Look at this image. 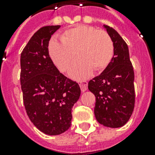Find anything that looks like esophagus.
Returning a JSON list of instances; mask_svg holds the SVG:
<instances>
[{"label": "esophagus", "instance_id": "34e87169", "mask_svg": "<svg viewBox=\"0 0 155 155\" xmlns=\"http://www.w3.org/2000/svg\"><path fill=\"white\" fill-rule=\"evenodd\" d=\"M80 89L83 92H85V91H87V81H81L80 82Z\"/></svg>", "mask_w": 155, "mask_h": 155}]
</instances>
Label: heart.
Segmentation results:
<instances>
[{
  "mask_svg": "<svg viewBox=\"0 0 155 155\" xmlns=\"http://www.w3.org/2000/svg\"><path fill=\"white\" fill-rule=\"evenodd\" d=\"M61 41L51 39L48 51L54 65L67 71L75 59L69 75L75 80L87 79L93 72L104 70L112 61L114 46L111 37L104 30L85 25H77L65 30Z\"/></svg>",
  "mask_w": 155,
  "mask_h": 155,
  "instance_id": "obj_1",
  "label": "heart"
}]
</instances>
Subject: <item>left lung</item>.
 Segmentation results:
<instances>
[{
    "label": "left lung",
    "mask_w": 155,
    "mask_h": 155,
    "mask_svg": "<svg viewBox=\"0 0 155 155\" xmlns=\"http://www.w3.org/2000/svg\"><path fill=\"white\" fill-rule=\"evenodd\" d=\"M114 46L112 61L103 72L88 83L96 97L94 113L97 121L109 128L125 125L135 102L134 72L126 42L113 28L104 25Z\"/></svg>",
    "instance_id": "left-lung-1"
}]
</instances>
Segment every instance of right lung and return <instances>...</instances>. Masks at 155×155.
<instances>
[{
    "mask_svg": "<svg viewBox=\"0 0 155 155\" xmlns=\"http://www.w3.org/2000/svg\"><path fill=\"white\" fill-rule=\"evenodd\" d=\"M60 25H48L33 35L21 54V86L27 115L36 127L48 135L69 129L71 110L80 97L77 83L57 69L49 55L51 35Z\"/></svg>",
    "mask_w": 155,
    "mask_h": 155,
    "instance_id": "obj_1",
    "label": "right lung"
}]
</instances>
